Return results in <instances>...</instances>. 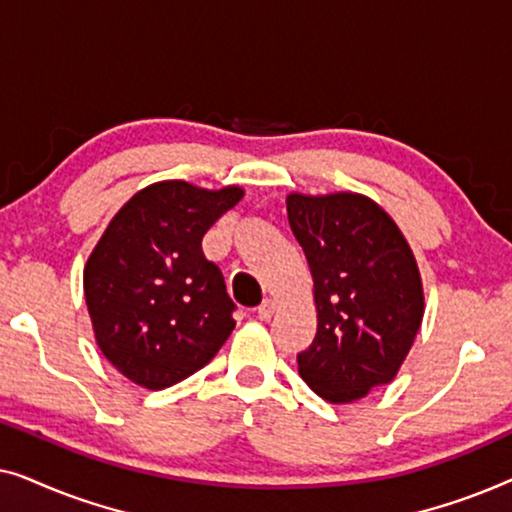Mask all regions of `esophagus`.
Masks as SVG:
<instances>
[{
  "label": "esophagus",
  "instance_id": "1",
  "mask_svg": "<svg viewBox=\"0 0 512 512\" xmlns=\"http://www.w3.org/2000/svg\"><path fill=\"white\" fill-rule=\"evenodd\" d=\"M275 310H277V303L272 298H268V300H263V305H258L256 314H258V319H261V321H268V319H272Z\"/></svg>",
  "mask_w": 512,
  "mask_h": 512
}]
</instances>
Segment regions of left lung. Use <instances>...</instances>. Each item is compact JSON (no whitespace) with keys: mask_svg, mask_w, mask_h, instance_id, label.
Listing matches in <instances>:
<instances>
[{"mask_svg":"<svg viewBox=\"0 0 512 512\" xmlns=\"http://www.w3.org/2000/svg\"><path fill=\"white\" fill-rule=\"evenodd\" d=\"M293 235L312 272L317 335L298 373L328 403L389 384L424 319L417 258L396 221L363 193L286 195Z\"/></svg>","mask_w":512,"mask_h":512,"instance_id":"1","label":"left lung"}]
</instances>
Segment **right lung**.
<instances>
[{"label": "right lung", "instance_id": "add662e5", "mask_svg": "<svg viewBox=\"0 0 512 512\" xmlns=\"http://www.w3.org/2000/svg\"><path fill=\"white\" fill-rule=\"evenodd\" d=\"M244 198L242 186L165 179L137 191L83 268L97 347L137 387H172L207 366L233 333V300L202 237Z\"/></svg>", "mask_w": 512, "mask_h": 512}]
</instances>
